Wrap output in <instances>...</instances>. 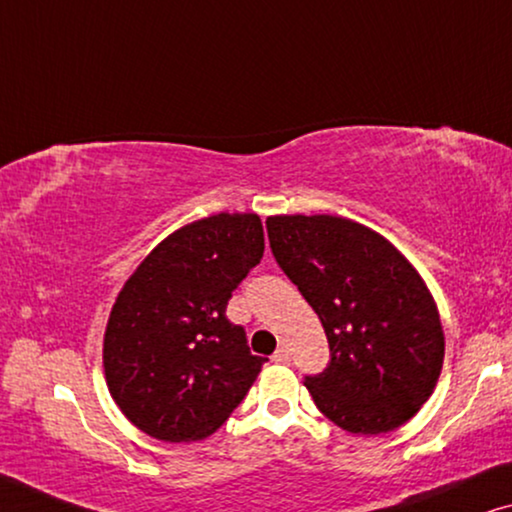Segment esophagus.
Returning a JSON list of instances; mask_svg holds the SVG:
<instances>
[{"instance_id": "1", "label": "esophagus", "mask_w": 512, "mask_h": 512, "mask_svg": "<svg viewBox=\"0 0 512 512\" xmlns=\"http://www.w3.org/2000/svg\"><path fill=\"white\" fill-rule=\"evenodd\" d=\"M273 362H278V364H287L290 362V352H287L285 348H278L276 352H273Z\"/></svg>"}]
</instances>
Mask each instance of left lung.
Returning <instances> with one entry per match:
<instances>
[{"label":"left lung","mask_w":512,"mask_h":512,"mask_svg":"<svg viewBox=\"0 0 512 512\" xmlns=\"http://www.w3.org/2000/svg\"><path fill=\"white\" fill-rule=\"evenodd\" d=\"M266 229L329 341V366L304 383L315 406L350 434L401 427L443 369V325L427 283L383 234L355 220L271 215Z\"/></svg>","instance_id":"obj_1"}]
</instances>
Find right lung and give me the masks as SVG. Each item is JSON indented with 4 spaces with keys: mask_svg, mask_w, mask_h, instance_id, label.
I'll return each instance as SVG.
<instances>
[{
    "mask_svg": "<svg viewBox=\"0 0 512 512\" xmlns=\"http://www.w3.org/2000/svg\"><path fill=\"white\" fill-rule=\"evenodd\" d=\"M264 255L257 213H215L157 243L115 297L104 376L122 415L157 441L211 436L262 371L227 301Z\"/></svg>",
    "mask_w": 512,
    "mask_h": 512,
    "instance_id": "1",
    "label": "right lung"
}]
</instances>
